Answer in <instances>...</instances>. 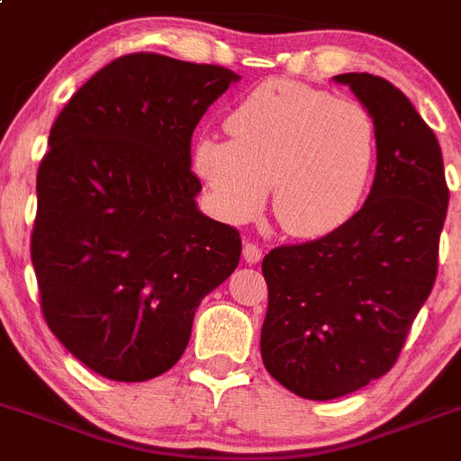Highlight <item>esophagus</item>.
Returning a JSON list of instances; mask_svg holds the SVG:
<instances>
[{
  "instance_id": "1",
  "label": "esophagus",
  "mask_w": 461,
  "mask_h": 461,
  "mask_svg": "<svg viewBox=\"0 0 461 461\" xmlns=\"http://www.w3.org/2000/svg\"><path fill=\"white\" fill-rule=\"evenodd\" d=\"M261 257H264V252H261V248L259 245H255V243H245L243 245V259H245V264H259L261 261Z\"/></svg>"
}]
</instances>
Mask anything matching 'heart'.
<instances>
[{
  "label": "heart",
  "instance_id": "heart-1",
  "mask_svg": "<svg viewBox=\"0 0 461 461\" xmlns=\"http://www.w3.org/2000/svg\"><path fill=\"white\" fill-rule=\"evenodd\" d=\"M231 139L202 136L193 167L230 222L261 213L273 184V216L286 234L318 239L352 218L371 179L377 127L359 102L291 79H270L227 115Z\"/></svg>",
  "mask_w": 461,
  "mask_h": 461
}]
</instances>
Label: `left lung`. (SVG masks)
Returning <instances> with one entry per match:
<instances>
[{
	"label": "left lung",
	"mask_w": 461,
	"mask_h": 461,
	"mask_svg": "<svg viewBox=\"0 0 461 461\" xmlns=\"http://www.w3.org/2000/svg\"><path fill=\"white\" fill-rule=\"evenodd\" d=\"M371 111L377 167L366 202L322 239L264 257L261 357L307 400H334L393 368L437 279L448 211L444 157L402 90L368 72L337 75Z\"/></svg>",
	"instance_id": "left-lung-1"
}]
</instances>
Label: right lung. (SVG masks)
<instances>
[{"label":"right lung","instance_id":"add662e5","mask_svg":"<svg viewBox=\"0 0 461 461\" xmlns=\"http://www.w3.org/2000/svg\"><path fill=\"white\" fill-rule=\"evenodd\" d=\"M239 79L127 54L51 124L32 234L41 307L54 337L102 377L145 382L175 366L202 298L239 266V231L197 209L191 170L197 122Z\"/></svg>","mask_w":461,"mask_h":461}]
</instances>
